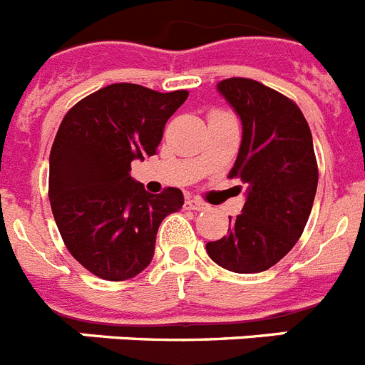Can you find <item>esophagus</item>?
<instances>
[{"label":"esophagus","mask_w":365,"mask_h":365,"mask_svg":"<svg viewBox=\"0 0 365 365\" xmlns=\"http://www.w3.org/2000/svg\"><path fill=\"white\" fill-rule=\"evenodd\" d=\"M186 208H190V210H206L208 205L199 201V199H188V201H186Z\"/></svg>","instance_id":"1"}]
</instances>
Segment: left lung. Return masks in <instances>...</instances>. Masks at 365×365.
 Here are the masks:
<instances>
[{"label":"left lung","mask_w":365,"mask_h":365,"mask_svg":"<svg viewBox=\"0 0 365 365\" xmlns=\"http://www.w3.org/2000/svg\"><path fill=\"white\" fill-rule=\"evenodd\" d=\"M217 91L243 125L230 177L247 185V199L206 252L232 272H263L291 252L311 215L318 186L312 135L292 100L256 80L227 78Z\"/></svg>","instance_id":"obj_1"}]
</instances>
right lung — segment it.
<instances>
[{
  "label": "right lung",
  "instance_id": "add662e5",
  "mask_svg": "<svg viewBox=\"0 0 365 365\" xmlns=\"http://www.w3.org/2000/svg\"><path fill=\"white\" fill-rule=\"evenodd\" d=\"M186 98L188 91L111 83L60 124L49 157L51 208L69 252L98 278L124 282L143 272L159 225L185 205L179 188L153 195L130 172L133 160L155 155Z\"/></svg>",
  "mask_w": 365,
  "mask_h": 365
}]
</instances>
